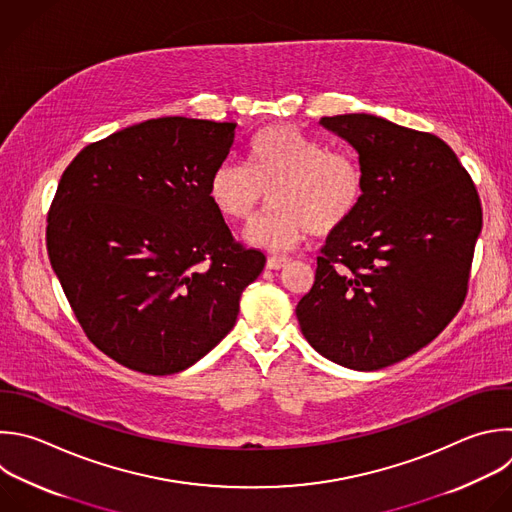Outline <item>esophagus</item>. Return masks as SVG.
Masks as SVG:
<instances>
[{
    "label": "esophagus",
    "instance_id": "1",
    "mask_svg": "<svg viewBox=\"0 0 512 512\" xmlns=\"http://www.w3.org/2000/svg\"><path fill=\"white\" fill-rule=\"evenodd\" d=\"M289 263V259L287 257H283V255H273V257H269L267 259V269H283L285 265Z\"/></svg>",
    "mask_w": 512,
    "mask_h": 512
}]
</instances>
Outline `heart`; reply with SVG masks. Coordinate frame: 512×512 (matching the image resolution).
I'll list each match as a JSON object with an SVG mask.
<instances>
[{
  "instance_id": "b5f03b06",
  "label": "heart",
  "mask_w": 512,
  "mask_h": 512,
  "mask_svg": "<svg viewBox=\"0 0 512 512\" xmlns=\"http://www.w3.org/2000/svg\"><path fill=\"white\" fill-rule=\"evenodd\" d=\"M364 168L344 148H327L293 124L259 130L245 166L219 164L207 185L213 209L231 223L249 221L269 193L271 209L247 231L249 245L289 249L311 231L329 235L344 227L364 199Z\"/></svg>"
}]
</instances>
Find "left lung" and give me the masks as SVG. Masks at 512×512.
I'll use <instances>...</instances> for the list:
<instances>
[{"label": "left lung", "mask_w": 512, "mask_h": 512, "mask_svg": "<svg viewBox=\"0 0 512 512\" xmlns=\"http://www.w3.org/2000/svg\"><path fill=\"white\" fill-rule=\"evenodd\" d=\"M319 124L356 148L366 185L356 215L327 235L295 313L323 358L382 370L428 346L462 307L480 199L454 150L430 132L374 114Z\"/></svg>", "instance_id": "obj_1"}]
</instances>
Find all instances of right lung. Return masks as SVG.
I'll list each match as a JSON object with an SVG mask.
<instances>
[{
    "mask_svg": "<svg viewBox=\"0 0 512 512\" xmlns=\"http://www.w3.org/2000/svg\"><path fill=\"white\" fill-rule=\"evenodd\" d=\"M235 122L152 118L88 144L48 213L54 273L90 342L128 370L168 376L233 329L265 255L237 243L207 197Z\"/></svg>",
    "mask_w": 512,
    "mask_h": 512,
    "instance_id": "1",
    "label": "right lung"
}]
</instances>
